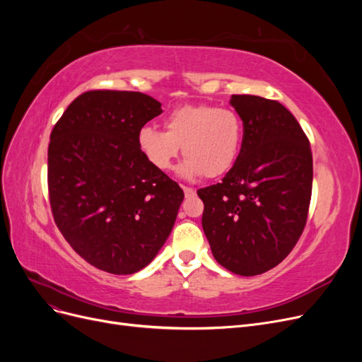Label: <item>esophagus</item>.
Segmentation results:
<instances>
[{
  "label": "esophagus",
  "instance_id": "obj_1",
  "mask_svg": "<svg viewBox=\"0 0 362 362\" xmlns=\"http://www.w3.org/2000/svg\"><path fill=\"white\" fill-rule=\"evenodd\" d=\"M182 190H184L185 196H193V194L196 193V190H194V189H192V187H187V185H182Z\"/></svg>",
  "mask_w": 362,
  "mask_h": 362
}]
</instances>
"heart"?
<instances>
[{
  "mask_svg": "<svg viewBox=\"0 0 362 362\" xmlns=\"http://www.w3.org/2000/svg\"><path fill=\"white\" fill-rule=\"evenodd\" d=\"M164 128L144 127L137 144L145 158L158 170H169L182 146L181 173L187 178L218 177L231 169L243 137L240 116L226 107L187 104L173 108Z\"/></svg>",
  "mask_w": 362,
  "mask_h": 362,
  "instance_id": "obj_1",
  "label": "heart"
}]
</instances>
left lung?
Returning a JSON list of instances; mask_svg holds the SVG:
<instances>
[{"mask_svg":"<svg viewBox=\"0 0 362 362\" xmlns=\"http://www.w3.org/2000/svg\"><path fill=\"white\" fill-rule=\"evenodd\" d=\"M243 120L242 149L217 182L198 190L202 228L218 264L235 275H261L300 238L313 190L310 140L275 100L233 95Z\"/></svg>","mask_w":362,"mask_h":362,"instance_id":"1","label":"left lung"}]
</instances>
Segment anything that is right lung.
<instances>
[{
  "instance_id": "obj_1",
  "label": "right lung",
  "mask_w": 362,
  "mask_h": 362,
  "mask_svg": "<svg viewBox=\"0 0 362 362\" xmlns=\"http://www.w3.org/2000/svg\"><path fill=\"white\" fill-rule=\"evenodd\" d=\"M154 98L89 90L69 104L48 146L54 222L96 269L131 275L166 242L184 192L141 154L139 131L161 115Z\"/></svg>"
}]
</instances>
